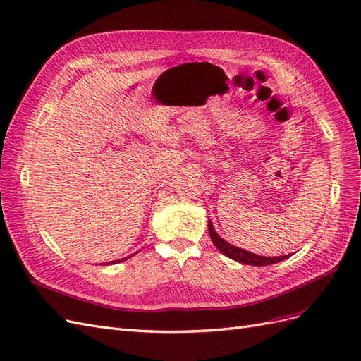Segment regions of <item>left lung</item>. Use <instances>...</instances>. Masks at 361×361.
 I'll use <instances>...</instances> for the list:
<instances>
[{
    "instance_id": "obj_1",
    "label": "left lung",
    "mask_w": 361,
    "mask_h": 361,
    "mask_svg": "<svg viewBox=\"0 0 361 361\" xmlns=\"http://www.w3.org/2000/svg\"><path fill=\"white\" fill-rule=\"evenodd\" d=\"M208 231H210V237L214 243V246L220 252H222L225 257L234 259L237 262L246 264V265H271V264H277V262L289 258V255H285V257H259V255H255V253H250L244 249L232 246V244H229L222 237L217 235V232L213 228L212 220H208Z\"/></svg>"
}]
</instances>
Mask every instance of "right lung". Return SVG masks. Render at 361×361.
Returning a JSON list of instances; mask_svg holds the SVG:
<instances>
[{
  "label": "right lung",
  "instance_id": "right-lung-1",
  "mask_svg": "<svg viewBox=\"0 0 361 361\" xmlns=\"http://www.w3.org/2000/svg\"><path fill=\"white\" fill-rule=\"evenodd\" d=\"M124 259H127V258H124ZM124 259H117V261H111V264H117V262H121V261H124Z\"/></svg>",
  "mask_w": 361,
  "mask_h": 361
}]
</instances>
